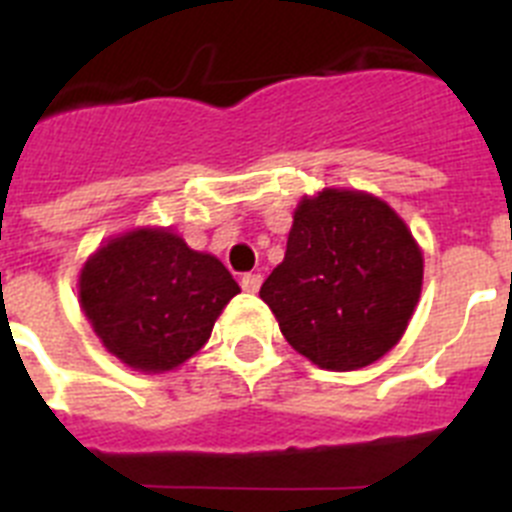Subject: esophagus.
Returning a JSON list of instances; mask_svg holds the SVG:
<instances>
[{
	"instance_id": "34e87169",
	"label": "esophagus",
	"mask_w": 512,
	"mask_h": 512,
	"mask_svg": "<svg viewBox=\"0 0 512 512\" xmlns=\"http://www.w3.org/2000/svg\"><path fill=\"white\" fill-rule=\"evenodd\" d=\"M261 282H264V277H261V274H256V271H251V274H243L241 287L246 289V292H259Z\"/></svg>"
}]
</instances>
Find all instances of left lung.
Returning a JSON list of instances; mask_svg holds the SVG:
<instances>
[{
  "mask_svg": "<svg viewBox=\"0 0 512 512\" xmlns=\"http://www.w3.org/2000/svg\"><path fill=\"white\" fill-rule=\"evenodd\" d=\"M423 287V253L387 202L323 189L295 210L284 261L261 284L282 336L312 364L351 372L402 338Z\"/></svg>",
  "mask_w": 512,
  "mask_h": 512,
  "instance_id": "1",
  "label": "left lung"
}]
</instances>
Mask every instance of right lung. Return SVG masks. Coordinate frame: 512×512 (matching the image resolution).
Here are the masks:
<instances>
[{
	"label": "right lung",
	"instance_id": "obj_1",
	"mask_svg": "<svg viewBox=\"0 0 512 512\" xmlns=\"http://www.w3.org/2000/svg\"><path fill=\"white\" fill-rule=\"evenodd\" d=\"M238 292L215 256L192 251L169 228L112 238L79 277L81 310L99 341L122 364L148 374L197 354Z\"/></svg>",
	"mask_w": 512,
	"mask_h": 512
}]
</instances>
